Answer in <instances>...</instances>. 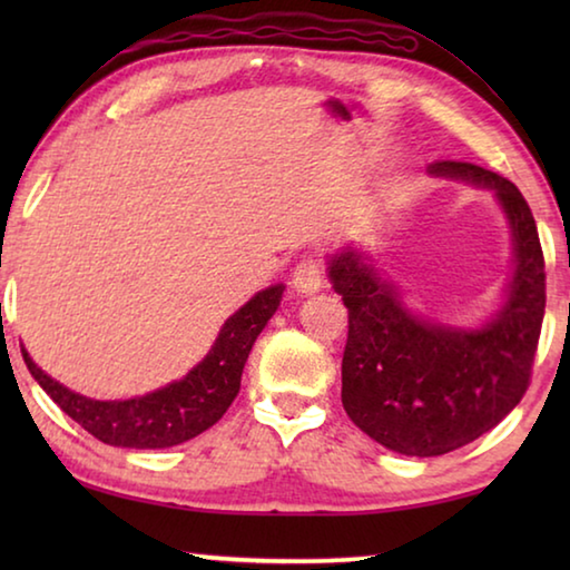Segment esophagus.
Here are the masks:
<instances>
[{
    "instance_id": "obj_1",
    "label": "esophagus",
    "mask_w": 570,
    "mask_h": 570,
    "mask_svg": "<svg viewBox=\"0 0 570 570\" xmlns=\"http://www.w3.org/2000/svg\"><path fill=\"white\" fill-rule=\"evenodd\" d=\"M322 262L320 258L314 256H306L302 258L294 266V276H292V284L298 294H314L320 292V288L324 286V276H322Z\"/></svg>"
}]
</instances>
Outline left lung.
Masks as SVG:
<instances>
[{"label": "left lung", "mask_w": 570, "mask_h": 570, "mask_svg": "<svg viewBox=\"0 0 570 570\" xmlns=\"http://www.w3.org/2000/svg\"><path fill=\"white\" fill-rule=\"evenodd\" d=\"M430 173L495 190L513 228L508 302L480 330L422 322L382 282L362 250L332 256V288L350 308L342 404L372 440L400 455L435 458L485 435L523 400L546 312V262L535 218L508 178L472 163Z\"/></svg>", "instance_id": "obj_1"}]
</instances>
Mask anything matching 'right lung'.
I'll list each match as a JSON object with an SVG mask.
<instances>
[{
  "instance_id": "add662e5",
  "label": "right lung",
  "mask_w": 570,
  "mask_h": 570,
  "mask_svg": "<svg viewBox=\"0 0 570 570\" xmlns=\"http://www.w3.org/2000/svg\"><path fill=\"white\" fill-rule=\"evenodd\" d=\"M284 286H268L228 316L206 360L193 366L180 382L122 402H100L70 392L37 366L22 350L27 370L40 382L67 417L105 445L132 450H163L198 438L224 417L240 390V372L250 346L272 320Z\"/></svg>"
}]
</instances>
